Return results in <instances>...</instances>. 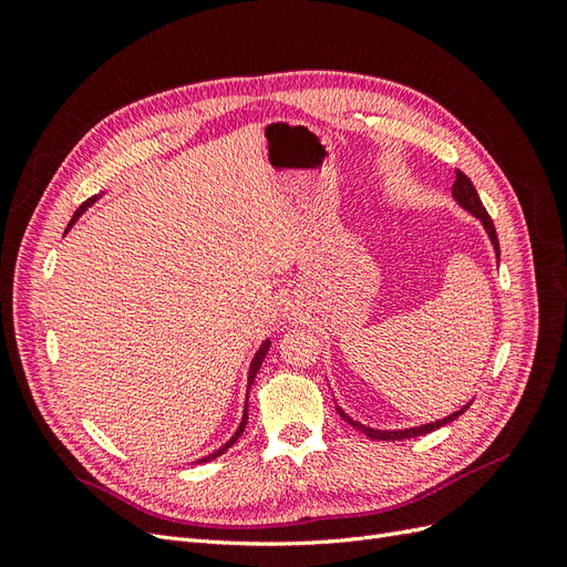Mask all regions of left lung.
Segmentation results:
<instances>
[{"label":"left lung","mask_w":567,"mask_h":567,"mask_svg":"<svg viewBox=\"0 0 567 567\" xmlns=\"http://www.w3.org/2000/svg\"><path fill=\"white\" fill-rule=\"evenodd\" d=\"M452 194H454V198H456V203L461 205V208H466L471 215H475L480 221H483V227H485V231L489 234V241H492V246H494V250H496V260H499V238H496L494 221H492V217L487 215L483 200H480L473 182H471L466 175H463L461 169H456V182H454V186H452ZM468 406H471V404H466L463 409L454 411V414L447 416V419H440V421H435V423H425V425H419V427H404V431H373V427H367V425H362V423L352 421L340 406H338V414H340L342 419H346L350 425H354L357 431H362L367 437H371V440H406V437H419V435L437 431V427L447 425V423H452L454 419H458Z\"/></svg>","instance_id":"1"}]
</instances>
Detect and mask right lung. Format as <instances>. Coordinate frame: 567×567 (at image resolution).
Masks as SVG:
<instances>
[{"instance_id":"obj_1","label":"right lung","mask_w":567,"mask_h":567,"mask_svg":"<svg viewBox=\"0 0 567 567\" xmlns=\"http://www.w3.org/2000/svg\"><path fill=\"white\" fill-rule=\"evenodd\" d=\"M96 198H90V200H84L82 205H80V208L75 210V215H73V219H71V225H68V229H71L73 225H75V221H78V217L84 213V210H87L90 208V205L94 203ZM65 229V231H68ZM267 350H269V340H265L262 342V346H260V350H257V354H255V359H252V364H250V373H248V390H250V385H252V381H255V375H257V371H260V367H262V362H265V354H267ZM246 423H248V400H246V414H244V421H241V425H238V431L234 433V437L225 444V447H219L217 452H213L210 456H205V458H200V463H205V461H210V458H217L219 454H225L229 447H231V444L238 440V435H241L244 431H246Z\"/></svg>"}]
</instances>
